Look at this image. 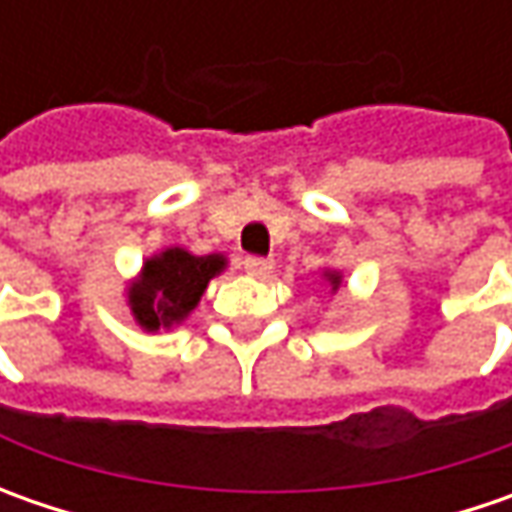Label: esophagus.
Here are the masks:
<instances>
[{"label": "esophagus", "instance_id": "obj_1", "mask_svg": "<svg viewBox=\"0 0 512 512\" xmlns=\"http://www.w3.org/2000/svg\"><path fill=\"white\" fill-rule=\"evenodd\" d=\"M242 265H245L247 276H253V279H267L273 273V262L270 259H259V256H247Z\"/></svg>", "mask_w": 512, "mask_h": 512}]
</instances>
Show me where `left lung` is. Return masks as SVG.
<instances>
[{
  "instance_id": "left-lung-1",
  "label": "left lung",
  "mask_w": 512,
  "mask_h": 512,
  "mask_svg": "<svg viewBox=\"0 0 512 512\" xmlns=\"http://www.w3.org/2000/svg\"><path fill=\"white\" fill-rule=\"evenodd\" d=\"M322 279H325L327 287H330V293H336V290L342 287V273H339V270H330V267H325V270H322Z\"/></svg>"
}]
</instances>
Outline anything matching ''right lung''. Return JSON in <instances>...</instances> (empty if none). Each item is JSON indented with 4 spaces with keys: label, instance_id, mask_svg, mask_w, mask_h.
I'll use <instances>...</instances> for the list:
<instances>
[{
    "label": "right lung",
    "instance_id": "1",
    "mask_svg": "<svg viewBox=\"0 0 512 512\" xmlns=\"http://www.w3.org/2000/svg\"><path fill=\"white\" fill-rule=\"evenodd\" d=\"M222 270H227L222 253L196 256L179 245L153 253L125 287L133 322L145 333L179 327L202 302L210 279H216Z\"/></svg>",
    "mask_w": 512,
    "mask_h": 512
}]
</instances>
